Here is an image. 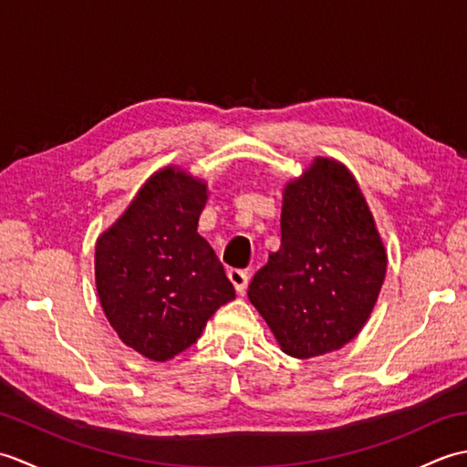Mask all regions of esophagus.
I'll list each match as a JSON object with an SVG mask.
<instances>
[{"mask_svg": "<svg viewBox=\"0 0 467 467\" xmlns=\"http://www.w3.org/2000/svg\"><path fill=\"white\" fill-rule=\"evenodd\" d=\"M228 279H231V283L234 285V289L239 295L244 293L246 285H249V273L243 271V269H231L228 271Z\"/></svg>", "mask_w": 467, "mask_h": 467, "instance_id": "obj_1", "label": "esophagus"}]
</instances>
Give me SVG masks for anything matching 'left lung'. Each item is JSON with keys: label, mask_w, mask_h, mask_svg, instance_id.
<instances>
[{"label": "left lung", "mask_w": 467, "mask_h": 467, "mask_svg": "<svg viewBox=\"0 0 467 467\" xmlns=\"http://www.w3.org/2000/svg\"><path fill=\"white\" fill-rule=\"evenodd\" d=\"M387 256L351 172L329 158L286 184L281 249L253 276L249 299L283 351L341 349L369 319Z\"/></svg>", "instance_id": "obj_1"}]
</instances>
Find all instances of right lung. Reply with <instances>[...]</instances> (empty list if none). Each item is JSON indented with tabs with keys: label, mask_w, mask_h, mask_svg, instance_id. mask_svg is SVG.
<instances>
[{
	"label": "right lung",
	"mask_w": 467,
	"mask_h": 467,
	"mask_svg": "<svg viewBox=\"0 0 467 467\" xmlns=\"http://www.w3.org/2000/svg\"><path fill=\"white\" fill-rule=\"evenodd\" d=\"M206 184L164 168L96 244V286L118 337L152 361L172 359L201 337L234 286L196 233Z\"/></svg>",
	"instance_id": "obj_1"
}]
</instances>
